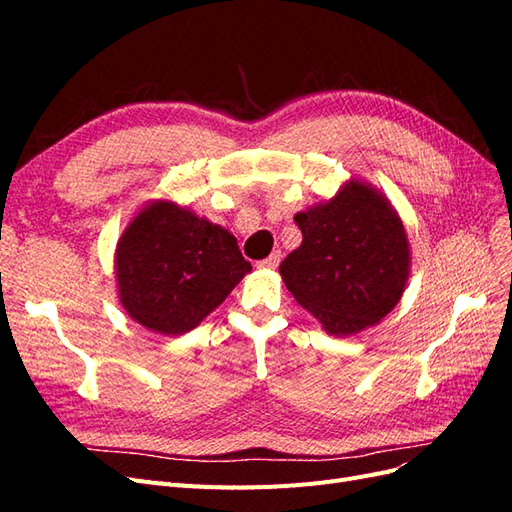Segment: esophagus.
<instances>
[{
  "label": "esophagus",
  "mask_w": 512,
  "mask_h": 512,
  "mask_svg": "<svg viewBox=\"0 0 512 512\" xmlns=\"http://www.w3.org/2000/svg\"><path fill=\"white\" fill-rule=\"evenodd\" d=\"M280 260H282V252H273L265 260H258L256 262V269H269V271H273V269H277V265H280Z\"/></svg>",
  "instance_id": "obj_1"
}]
</instances>
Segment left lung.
<instances>
[{"label":"left lung","instance_id":"left-lung-1","mask_svg":"<svg viewBox=\"0 0 512 512\" xmlns=\"http://www.w3.org/2000/svg\"><path fill=\"white\" fill-rule=\"evenodd\" d=\"M294 222L303 241L284 258L280 275L294 301L329 335L361 333L399 303L410 277V241L378 188L350 177Z\"/></svg>","mask_w":512,"mask_h":512}]
</instances>
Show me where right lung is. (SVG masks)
Listing matches in <instances>:
<instances>
[{
  "label": "right lung",
  "mask_w": 512,
  "mask_h": 512,
  "mask_svg": "<svg viewBox=\"0 0 512 512\" xmlns=\"http://www.w3.org/2000/svg\"><path fill=\"white\" fill-rule=\"evenodd\" d=\"M250 271L226 228L170 198L138 209L115 247L121 307L166 337L196 329Z\"/></svg>",
  "instance_id": "add662e5"
}]
</instances>
